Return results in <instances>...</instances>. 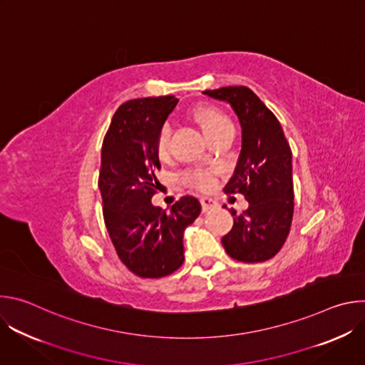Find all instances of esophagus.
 Instances as JSON below:
<instances>
[{"mask_svg": "<svg viewBox=\"0 0 365 365\" xmlns=\"http://www.w3.org/2000/svg\"><path fill=\"white\" fill-rule=\"evenodd\" d=\"M200 205H202V210L203 211H211V210H214V207L218 206V203L214 199H211V197H202L200 199Z\"/></svg>", "mask_w": 365, "mask_h": 365, "instance_id": "34e87169", "label": "esophagus"}]
</instances>
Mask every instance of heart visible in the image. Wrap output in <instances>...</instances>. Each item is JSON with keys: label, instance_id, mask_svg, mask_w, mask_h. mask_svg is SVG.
Wrapping results in <instances>:
<instances>
[{"label": "heart", "instance_id": "heart-1", "mask_svg": "<svg viewBox=\"0 0 365 365\" xmlns=\"http://www.w3.org/2000/svg\"><path fill=\"white\" fill-rule=\"evenodd\" d=\"M196 121L200 125V128L203 130V133L206 134L207 138H212L214 135L220 134L221 131H224L228 127H232L228 117L221 113L217 108L212 107H200L196 110L195 113ZM170 127L166 124L159 137H158V143H155V150H158V155L160 159H166L169 155V150H170ZM186 182L199 187V189H207L211 187L212 185V176L210 172L205 170H193L190 173L186 175Z\"/></svg>", "mask_w": 365, "mask_h": 365}]
</instances>
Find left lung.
<instances>
[{
    "label": "left lung",
    "mask_w": 365,
    "mask_h": 365,
    "mask_svg": "<svg viewBox=\"0 0 365 365\" xmlns=\"http://www.w3.org/2000/svg\"><path fill=\"white\" fill-rule=\"evenodd\" d=\"M225 101L241 125L240 158L225 186L248 200L247 211L234 217L232 230L222 237L230 257L244 263H259L283 247L293 218L292 150L276 115L247 86L203 91Z\"/></svg>",
    "instance_id": "left-lung-1"
}]
</instances>
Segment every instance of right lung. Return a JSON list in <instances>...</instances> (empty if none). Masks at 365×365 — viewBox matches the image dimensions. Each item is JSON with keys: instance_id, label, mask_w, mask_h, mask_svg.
Wrapping results in <instances>:
<instances>
[{"instance_id": "obj_1", "label": "right lung", "mask_w": 365, "mask_h": 365, "mask_svg": "<svg viewBox=\"0 0 365 365\" xmlns=\"http://www.w3.org/2000/svg\"><path fill=\"white\" fill-rule=\"evenodd\" d=\"M178 102L158 96L123 103L102 143L98 186L103 220L121 262L147 279L168 276L183 264V232L200 214L193 196L180 197L170 211L151 203L160 169L155 143Z\"/></svg>"}]
</instances>
